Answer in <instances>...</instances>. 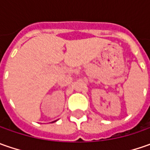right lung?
Wrapping results in <instances>:
<instances>
[{
  "instance_id": "right-lung-1",
  "label": "right lung",
  "mask_w": 150,
  "mask_h": 150,
  "mask_svg": "<svg viewBox=\"0 0 150 150\" xmlns=\"http://www.w3.org/2000/svg\"><path fill=\"white\" fill-rule=\"evenodd\" d=\"M56 121H57V120H56ZM56 121H54V122H56Z\"/></svg>"
}]
</instances>
